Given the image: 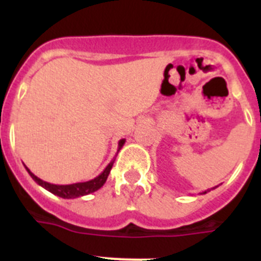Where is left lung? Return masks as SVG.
<instances>
[{
    "label": "left lung",
    "mask_w": 261,
    "mask_h": 261,
    "mask_svg": "<svg viewBox=\"0 0 261 261\" xmlns=\"http://www.w3.org/2000/svg\"><path fill=\"white\" fill-rule=\"evenodd\" d=\"M202 193H206V191H205V192H202Z\"/></svg>",
    "instance_id": "1"
}]
</instances>
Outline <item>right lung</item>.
<instances>
[{"label": "right lung", "mask_w": 261, "mask_h": 261, "mask_svg": "<svg viewBox=\"0 0 261 261\" xmlns=\"http://www.w3.org/2000/svg\"><path fill=\"white\" fill-rule=\"evenodd\" d=\"M124 144H125V138H123V140H120L119 141L117 153H119L120 149L124 146ZM114 162H115V159L108 163V166L105 168V170H103L102 174H99L98 176L94 177V179H91V180L82 181V183L65 184V186H60V184H50V183H48V181L41 180L40 177H38L36 175L32 174V172L30 171L26 166H24V167H26V170L29 171L30 176H31L32 179H34V180L39 184V186H41L43 188H45L47 191H49L50 193L59 196V197H62V199H75V197H81V196L90 195V193H93V192H95V191H98L99 188H102L103 184H105L106 180H107L108 175H110V171H111V168H112V166H114Z\"/></svg>", "instance_id": "add662e5"}]
</instances>
